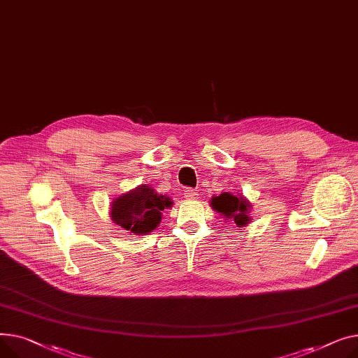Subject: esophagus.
I'll use <instances>...</instances> for the list:
<instances>
[{
  "instance_id": "obj_1",
  "label": "esophagus",
  "mask_w": 358,
  "mask_h": 358,
  "mask_svg": "<svg viewBox=\"0 0 358 358\" xmlns=\"http://www.w3.org/2000/svg\"><path fill=\"white\" fill-rule=\"evenodd\" d=\"M185 198L186 199H195L196 198V195H198V192L195 191V189H191V187H187V189H185Z\"/></svg>"
}]
</instances>
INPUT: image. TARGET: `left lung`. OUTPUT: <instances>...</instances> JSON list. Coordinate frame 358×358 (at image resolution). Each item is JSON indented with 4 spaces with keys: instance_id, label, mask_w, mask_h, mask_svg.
I'll return each mask as SVG.
<instances>
[{
    "instance_id": "left-lung-1",
    "label": "left lung",
    "mask_w": 358,
    "mask_h": 358,
    "mask_svg": "<svg viewBox=\"0 0 358 358\" xmlns=\"http://www.w3.org/2000/svg\"><path fill=\"white\" fill-rule=\"evenodd\" d=\"M211 205L215 211L221 213L227 220L234 221L237 227H244L250 222V203L243 196L237 198L231 194H221L220 196L213 198Z\"/></svg>"
}]
</instances>
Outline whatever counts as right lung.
<instances>
[{"instance_id": "right-lung-1", "label": "right lung", "mask_w": 358, "mask_h": 358, "mask_svg": "<svg viewBox=\"0 0 358 358\" xmlns=\"http://www.w3.org/2000/svg\"><path fill=\"white\" fill-rule=\"evenodd\" d=\"M172 201L159 195L150 186H138L134 191L117 198L111 205L113 221L131 234H147L159 225L162 211Z\"/></svg>"}]
</instances>
